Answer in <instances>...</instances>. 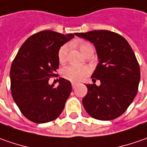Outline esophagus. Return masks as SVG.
I'll return each instance as SVG.
<instances>
[{
  "label": "esophagus",
  "mask_w": 147,
  "mask_h": 147,
  "mask_svg": "<svg viewBox=\"0 0 147 147\" xmlns=\"http://www.w3.org/2000/svg\"><path fill=\"white\" fill-rule=\"evenodd\" d=\"M76 87H77L76 82H72V88H73V89H74Z\"/></svg>",
  "instance_id": "1"
}]
</instances>
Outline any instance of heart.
<instances>
[{
    "mask_svg": "<svg viewBox=\"0 0 147 147\" xmlns=\"http://www.w3.org/2000/svg\"><path fill=\"white\" fill-rule=\"evenodd\" d=\"M79 49L83 55L90 49H92V47L90 43L81 42L79 44ZM69 51V45L65 44L59 50L58 52V59L60 63H65L68 58V53ZM90 74V69L86 66H75V65H69L65 67L62 69L63 77L72 82H79L84 78L88 76Z\"/></svg>",
    "mask_w": 147,
    "mask_h": 147,
    "instance_id": "obj_1",
    "label": "heart"
}]
</instances>
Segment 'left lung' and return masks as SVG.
Wrapping results in <instances>:
<instances>
[{"instance_id":"1","label":"left lung","mask_w":147,"mask_h":147,"mask_svg":"<svg viewBox=\"0 0 147 147\" xmlns=\"http://www.w3.org/2000/svg\"><path fill=\"white\" fill-rule=\"evenodd\" d=\"M75 35L93 44L99 61L92 78L93 82L100 80V85L86 84L83 107L96 119H115L126 111L138 93L141 75L135 54L127 40L116 32L96 30Z\"/></svg>"}]
</instances>
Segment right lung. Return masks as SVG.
I'll list each match as a JSON object with an SVG mask.
<instances>
[{
	"label": "right lung",
	"instance_id": "right-lung-1",
	"mask_svg": "<svg viewBox=\"0 0 147 147\" xmlns=\"http://www.w3.org/2000/svg\"><path fill=\"white\" fill-rule=\"evenodd\" d=\"M46 30L26 40L10 68V88L14 102L28 119L44 123L57 119L72 91L71 82L63 78L55 88L49 78L56 74L59 48L74 37Z\"/></svg>",
	"mask_w": 147,
	"mask_h": 147
}]
</instances>
